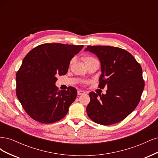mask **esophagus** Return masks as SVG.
<instances>
[{"instance_id":"1","label":"esophagus","mask_w":158,"mask_h":158,"mask_svg":"<svg viewBox=\"0 0 158 158\" xmlns=\"http://www.w3.org/2000/svg\"><path fill=\"white\" fill-rule=\"evenodd\" d=\"M78 95H84L85 94V92H84V91L82 90H78V92H77Z\"/></svg>"}]
</instances>
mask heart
I'll return each mask as SVG.
<instances>
[{"instance_id":"1","label":"heart","mask_w":158,"mask_h":158,"mask_svg":"<svg viewBox=\"0 0 158 158\" xmlns=\"http://www.w3.org/2000/svg\"><path fill=\"white\" fill-rule=\"evenodd\" d=\"M94 59V58H92V57H91V56H85V57H84V62H85L86 60H89V59ZM73 61H74V59H73L71 60V61H70V64L73 63Z\"/></svg>"}]
</instances>
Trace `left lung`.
Masks as SVG:
<instances>
[{
  "label": "left lung",
  "mask_w": 158,
  "mask_h": 158,
  "mask_svg": "<svg viewBox=\"0 0 158 158\" xmlns=\"http://www.w3.org/2000/svg\"><path fill=\"white\" fill-rule=\"evenodd\" d=\"M85 51L98 56L102 73L98 86L107 87L105 95L89 94L88 117L102 125L123 121L139 103L144 88L140 64L130 52L119 47L89 45Z\"/></svg>",
  "instance_id": "8db88e82"
}]
</instances>
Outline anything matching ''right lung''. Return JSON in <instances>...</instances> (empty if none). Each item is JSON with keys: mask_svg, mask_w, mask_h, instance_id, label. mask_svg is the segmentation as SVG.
<instances>
[{"mask_svg": "<svg viewBox=\"0 0 158 158\" xmlns=\"http://www.w3.org/2000/svg\"><path fill=\"white\" fill-rule=\"evenodd\" d=\"M84 45L44 44L31 50L16 73V95L33 120L44 124L66 116L76 98L77 91L69 86L58 90L57 76L65 75L71 59Z\"/></svg>", "mask_w": 158, "mask_h": 158, "instance_id": "1", "label": "right lung"}]
</instances>
